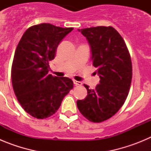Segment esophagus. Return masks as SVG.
<instances>
[{
  "mask_svg": "<svg viewBox=\"0 0 151 151\" xmlns=\"http://www.w3.org/2000/svg\"><path fill=\"white\" fill-rule=\"evenodd\" d=\"M73 83L75 85H82V82H78V81H76V80H73Z\"/></svg>",
  "mask_w": 151,
  "mask_h": 151,
  "instance_id": "esophagus-1",
  "label": "esophagus"
}]
</instances>
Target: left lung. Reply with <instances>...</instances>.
<instances>
[{
    "instance_id": "left-lung-1",
    "label": "left lung",
    "mask_w": 151,
    "mask_h": 151,
    "mask_svg": "<svg viewBox=\"0 0 151 151\" xmlns=\"http://www.w3.org/2000/svg\"><path fill=\"white\" fill-rule=\"evenodd\" d=\"M78 30L90 45L100 84L94 90L84 84L88 95L77 101V106L89 121L101 122L115 115L127 98L132 78L130 54L122 36L111 26Z\"/></svg>"
}]
</instances>
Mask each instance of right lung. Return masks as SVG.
Instances as JSON below:
<instances>
[{
  "label": "right lung",
  "mask_w": 151,
  "mask_h": 151,
  "mask_svg": "<svg viewBox=\"0 0 151 151\" xmlns=\"http://www.w3.org/2000/svg\"><path fill=\"white\" fill-rule=\"evenodd\" d=\"M73 28L42 23L29 28L16 49L11 69L13 91L24 110L37 119L57 111L64 97L73 88L67 77L48 74L61 41Z\"/></svg>",
  "instance_id": "1"
}]
</instances>
